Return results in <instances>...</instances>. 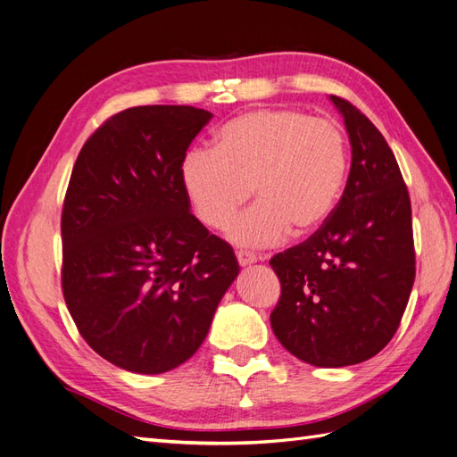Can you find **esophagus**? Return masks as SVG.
I'll list each match as a JSON object with an SVG mask.
<instances>
[{
	"instance_id": "34e87169",
	"label": "esophagus",
	"mask_w": 457,
	"mask_h": 457,
	"mask_svg": "<svg viewBox=\"0 0 457 457\" xmlns=\"http://www.w3.org/2000/svg\"><path fill=\"white\" fill-rule=\"evenodd\" d=\"M237 259L240 262V267H247V265H253V262H257V255L255 253H250V252H237Z\"/></svg>"
}]
</instances>
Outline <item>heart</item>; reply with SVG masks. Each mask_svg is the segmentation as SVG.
Returning <instances> with one entry per match:
<instances>
[{"label":"heart","mask_w":457,"mask_h":457,"mask_svg":"<svg viewBox=\"0 0 457 457\" xmlns=\"http://www.w3.org/2000/svg\"><path fill=\"white\" fill-rule=\"evenodd\" d=\"M349 143L329 120L287 108L247 112L225 123L213 150H190L181 183L196 217L223 228L253 192L257 204L227 234L238 245H274L289 230L309 237L341 198Z\"/></svg>","instance_id":"1"}]
</instances>
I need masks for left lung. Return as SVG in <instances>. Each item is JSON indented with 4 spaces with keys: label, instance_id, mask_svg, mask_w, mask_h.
<instances>
[{
    "label": "left lung",
    "instance_id": "left-lung-1",
    "mask_svg": "<svg viewBox=\"0 0 457 457\" xmlns=\"http://www.w3.org/2000/svg\"><path fill=\"white\" fill-rule=\"evenodd\" d=\"M351 143L337 207L309 240L270 259L282 295L274 336L318 368L361 364L398 329L416 278L411 205L393 150L351 103L329 95Z\"/></svg>",
    "mask_w": 457,
    "mask_h": 457
}]
</instances>
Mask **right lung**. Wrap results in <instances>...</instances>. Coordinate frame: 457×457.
Wrapping results in <instances>:
<instances>
[{
  "mask_svg": "<svg viewBox=\"0 0 457 457\" xmlns=\"http://www.w3.org/2000/svg\"><path fill=\"white\" fill-rule=\"evenodd\" d=\"M212 112L135 106L106 120L74 163L62 207V294L81 337L133 373L187 362L240 272L192 215L181 162Z\"/></svg>",
  "mask_w": 457,
  "mask_h": 457,
  "instance_id": "right-lung-1",
  "label": "right lung"
}]
</instances>
